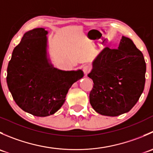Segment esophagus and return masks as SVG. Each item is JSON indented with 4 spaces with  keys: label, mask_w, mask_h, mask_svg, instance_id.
<instances>
[{
    "label": "esophagus",
    "mask_w": 153,
    "mask_h": 153,
    "mask_svg": "<svg viewBox=\"0 0 153 153\" xmlns=\"http://www.w3.org/2000/svg\"><path fill=\"white\" fill-rule=\"evenodd\" d=\"M90 70H91V67L89 65H85L83 67V71H84L85 75H87V74L90 72Z\"/></svg>",
    "instance_id": "esophagus-1"
}]
</instances>
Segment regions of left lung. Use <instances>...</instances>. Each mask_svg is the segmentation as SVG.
<instances>
[{
	"label": "left lung",
	"instance_id": "8db88e82",
	"mask_svg": "<svg viewBox=\"0 0 153 153\" xmlns=\"http://www.w3.org/2000/svg\"><path fill=\"white\" fill-rule=\"evenodd\" d=\"M146 63L141 51L123 36L118 49L106 47L97 56L88 77L93 88L91 106L98 113L118 116L135 105L145 84Z\"/></svg>",
	"mask_w": 153,
	"mask_h": 153
}]
</instances>
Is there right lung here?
Segmentation results:
<instances>
[{
  "instance_id": "add662e5",
  "label": "right lung",
  "mask_w": 153,
  "mask_h": 153,
  "mask_svg": "<svg viewBox=\"0 0 153 153\" xmlns=\"http://www.w3.org/2000/svg\"><path fill=\"white\" fill-rule=\"evenodd\" d=\"M48 32L36 28L26 32L15 47L7 67V82L20 108L38 117L56 112L68 90L84 72L54 68L47 58Z\"/></svg>"
}]
</instances>
